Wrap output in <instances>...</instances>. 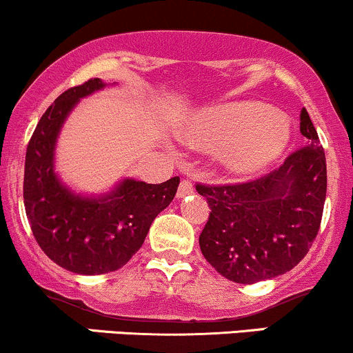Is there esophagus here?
<instances>
[{
  "mask_svg": "<svg viewBox=\"0 0 353 353\" xmlns=\"http://www.w3.org/2000/svg\"><path fill=\"white\" fill-rule=\"evenodd\" d=\"M193 193V183L190 180H181L180 187H178V192H176V196L178 199H183V196L187 195H192Z\"/></svg>",
  "mask_w": 353,
  "mask_h": 353,
  "instance_id": "1",
  "label": "esophagus"
}]
</instances>
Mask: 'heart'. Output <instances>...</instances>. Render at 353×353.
<instances>
[{
  "mask_svg": "<svg viewBox=\"0 0 353 353\" xmlns=\"http://www.w3.org/2000/svg\"><path fill=\"white\" fill-rule=\"evenodd\" d=\"M188 136L202 146L223 145L219 151L223 168L232 175L249 176L281 157L290 126L281 114L259 102H230L203 111Z\"/></svg>",
  "mask_w": 353,
  "mask_h": 353,
  "instance_id": "obj_1",
  "label": "heart"
}]
</instances>
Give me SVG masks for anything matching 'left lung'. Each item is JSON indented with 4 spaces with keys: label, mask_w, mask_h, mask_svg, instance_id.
<instances>
[{
    "label": "left lung",
    "mask_w": 353,
    "mask_h": 353,
    "mask_svg": "<svg viewBox=\"0 0 353 353\" xmlns=\"http://www.w3.org/2000/svg\"><path fill=\"white\" fill-rule=\"evenodd\" d=\"M299 121L306 146L278 170L245 183H196L210 207L200 249L230 281L254 284L291 271L316 237L327 196V161L305 108Z\"/></svg>",
    "instance_id": "1"
}]
</instances>
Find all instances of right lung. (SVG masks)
Listing matches in <instances>:
<instances>
[{
    "instance_id": "obj_1",
    "label": "right lung",
    "mask_w": 353,
    "mask_h": 353,
    "mask_svg": "<svg viewBox=\"0 0 353 353\" xmlns=\"http://www.w3.org/2000/svg\"><path fill=\"white\" fill-rule=\"evenodd\" d=\"M102 87L101 79H89L60 94L37 124L25 157L23 200L33 236L55 264L85 276L123 268L180 183L178 176L158 185L126 178L108 195L82 196L59 180L54 154L60 128L79 99Z\"/></svg>"
}]
</instances>
